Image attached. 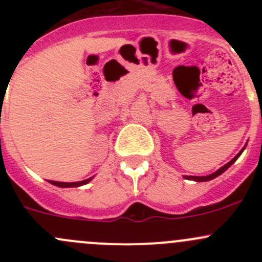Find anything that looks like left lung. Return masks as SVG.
Segmentation results:
<instances>
[{"instance_id":"1","label":"left lung","mask_w":262,"mask_h":262,"mask_svg":"<svg viewBox=\"0 0 262 262\" xmlns=\"http://www.w3.org/2000/svg\"><path fill=\"white\" fill-rule=\"evenodd\" d=\"M244 149H245V147L242 148L241 150H239V153H237V156H236V157H234V158H232V160L229 161L228 163H226V165H224V166H222V167L219 168V170H216L215 172L210 173V175H208V176H184V179H186V180H194V181H198V182H203V181H209V180H213V179H215L216 176L222 175V173H223L224 171L227 170V168H229V167H231V166L233 165L234 162H236V161H237V158H238L239 156H241V153L244 152Z\"/></svg>"}]
</instances>
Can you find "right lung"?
Returning a JSON list of instances; mask_svg holds the SVG:
<instances>
[{
	"mask_svg": "<svg viewBox=\"0 0 262 262\" xmlns=\"http://www.w3.org/2000/svg\"><path fill=\"white\" fill-rule=\"evenodd\" d=\"M94 179V176L90 179H86V180L83 181H77V182H59V181H52V180H48L50 184L55 185V186H59V187H77V186H82V185L84 184H89L90 181Z\"/></svg>",
	"mask_w": 262,
	"mask_h": 262,
	"instance_id": "obj_1",
	"label": "right lung"
}]
</instances>
